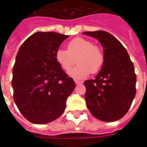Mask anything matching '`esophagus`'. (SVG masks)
Masks as SVG:
<instances>
[{
	"mask_svg": "<svg viewBox=\"0 0 147 147\" xmlns=\"http://www.w3.org/2000/svg\"><path fill=\"white\" fill-rule=\"evenodd\" d=\"M75 83H76V85H80V84H82L83 82H82V81H80V80H75Z\"/></svg>",
	"mask_w": 147,
	"mask_h": 147,
	"instance_id": "esophagus-1",
	"label": "esophagus"
}]
</instances>
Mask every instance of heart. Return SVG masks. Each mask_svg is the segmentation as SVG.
Returning a JSON list of instances; mask_svg holds the SVG:
<instances>
[{"label":"heart","instance_id":"obj_1","mask_svg":"<svg viewBox=\"0 0 147 147\" xmlns=\"http://www.w3.org/2000/svg\"><path fill=\"white\" fill-rule=\"evenodd\" d=\"M55 58L61 68L66 71L76 64V59L77 66L68 72V75L75 79H83L90 72H98L104 63L102 49L83 38L71 40L67 43V50L57 49Z\"/></svg>","mask_w":147,"mask_h":147}]
</instances>
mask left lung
I'll use <instances>...</instances> for the list:
<instances>
[{
	"label": "left lung",
	"instance_id": "left-lung-1",
	"mask_svg": "<svg viewBox=\"0 0 147 147\" xmlns=\"http://www.w3.org/2000/svg\"><path fill=\"white\" fill-rule=\"evenodd\" d=\"M83 34L98 39L104 53V63L95 79L84 82L86 106L98 120H120L127 113L136 96L134 64L126 49L111 34L103 30Z\"/></svg>",
	"mask_w": 147,
	"mask_h": 147
}]
</instances>
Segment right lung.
Wrapping results in <instances>:
<instances>
[{
	"mask_svg": "<svg viewBox=\"0 0 147 147\" xmlns=\"http://www.w3.org/2000/svg\"><path fill=\"white\" fill-rule=\"evenodd\" d=\"M68 35L36 32L22 44L12 69L15 103L30 122L44 124L61 117L76 83L64 72L56 52Z\"/></svg>",
	"mask_w": 147,
	"mask_h": 147,
	"instance_id": "add662e5",
	"label": "right lung"
}]
</instances>
